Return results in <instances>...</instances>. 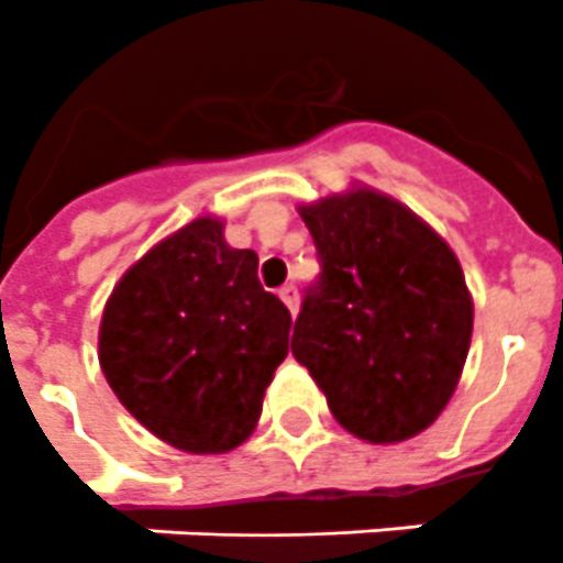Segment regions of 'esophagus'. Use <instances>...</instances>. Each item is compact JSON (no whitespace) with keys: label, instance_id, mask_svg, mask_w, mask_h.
<instances>
[{"label":"esophagus","instance_id":"1","mask_svg":"<svg viewBox=\"0 0 563 563\" xmlns=\"http://www.w3.org/2000/svg\"><path fill=\"white\" fill-rule=\"evenodd\" d=\"M280 300H283V303H286V307H289L291 316L298 312V289H295V286H283V289H280Z\"/></svg>","mask_w":563,"mask_h":563}]
</instances>
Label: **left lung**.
Masks as SVG:
<instances>
[{
    "label": "left lung",
    "mask_w": 563,
    "mask_h": 563,
    "mask_svg": "<svg viewBox=\"0 0 563 563\" xmlns=\"http://www.w3.org/2000/svg\"><path fill=\"white\" fill-rule=\"evenodd\" d=\"M298 212L324 274L295 321V360L360 441L420 435L471 351L473 295L459 256L418 212L360 180Z\"/></svg>",
    "instance_id": "8db88e82"
}]
</instances>
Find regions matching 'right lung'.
<instances>
[{
	"label": "right lung",
	"instance_id": "right-lung-1",
	"mask_svg": "<svg viewBox=\"0 0 563 563\" xmlns=\"http://www.w3.org/2000/svg\"><path fill=\"white\" fill-rule=\"evenodd\" d=\"M260 256L198 216L148 247L110 291L101 374L152 435L189 455L245 444L289 353L291 316L256 280Z\"/></svg>",
	"mask_w": 563,
	"mask_h": 563
}]
</instances>
